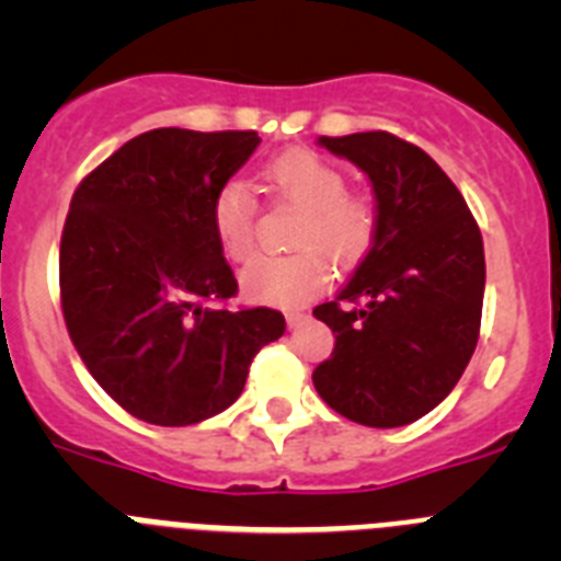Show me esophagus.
<instances>
[{
  "label": "esophagus",
  "mask_w": 561,
  "mask_h": 561,
  "mask_svg": "<svg viewBox=\"0 0 561 561\" xmlns=\"http://www.w3.org/2000/svg\"><path fill=\"white\" fill-rule=\"evenodd\" d=\"M306 320H309V314H306V311H286V325H289V329L304 325Z\"/></svg>",
  "instance_id": "1"
}]
</instances>
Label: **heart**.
I'll list each match as a JSON object with an SVG mask.
<instances>
[{
  "label": "heart",
  "instance_id": "1",
  "mask_svg": "<svg viewBox=\"0 0 561 561\" xmlns=\"http://www.w3.org/2000/svg\"><path fill=\"white\" fill-rule=\"evenodd\" d=\"M264 182L277 202L300 210L291 225L295 255L257 257L241 272V291L252 304L304 306L329 284V261L348 266L368 252L376 232V210L368 199L348 193L345 173L314 151H289L264 168ZM210 221L221 252L244 264L255 250L257 205L250 187L230 180L216 191Z\"/></svg>",
  "mask_w": 561,
  "mask_h": 561
}]
</instances>
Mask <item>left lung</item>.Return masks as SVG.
Here are the masks:
<instances>
[{
	"label": "left lung",
	"mask_w": 561,
	"mask_h": 561,
	"mask_svg": "<svg viewBox=\"0 0 561 561\" xmlns=\"http://www.w3.org/2000/svg\"><path fill=\"white\" fill-rule=\"evenodd\" d=\"M368 173V255L314 317L334 351L311 374L331 410L365 427H404L453 393L472 359L485 257L478 221L430 153L390 131L320 137Z\"/></svg>",
	"instance_id": "left-lung-1"
}]
</instances>
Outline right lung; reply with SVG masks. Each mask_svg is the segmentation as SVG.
Wrapping results in <instances>:
<instances>
[{
    "label": "right lung",
    "mask_w": 561,
    "mask_h": 561,
    "mask_svg": "<svg viewBox=\"0 0 561 561\" xmlns=\"http://www.w3.org/2000/svg\"><path fill=\"white\" fill-rule=\"evenodd\" d=\"M255 131L153 128L83 176L61 232V309L95 381L134 419L187 427L241 396L280 311L227 309L238 291L213 196Z\"/></svg>",
    "instance_id": "obj_1"
}]
</instances>
